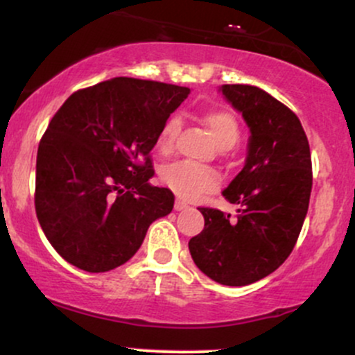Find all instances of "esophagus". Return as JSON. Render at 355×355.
<instances>
[{
  "label": "esophagus",
  "instance_id": "obj_1",
  "mask_svg": "<svg viewBox=\"0 0 355 355\" xmlns=\"http://www.w3.org/2000/svg\"><path fill=\"white\" fill-rule=\"evenodd\" d=\"M175 210H185V209H189V203L187 202H183V200H175Z\"/></svg>",
  "mask_w": 355,
  "mask_h": 355
}]
</instances>
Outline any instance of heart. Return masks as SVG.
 I'll return each instance as SVG.
<instances>
[{
    "label": "heart",
    "mask_w": 355,
    "mask_h": 355,
    "mask_svg": "<svg viewBox=\"0 0 355 355\" xmlns=\"http://www.w3.org/2000/svg\"><path fill=\"white\" fill-rule=\"evenodd\" d=\"M202 121L209 128L210 135L214 137L215 144L220 148L229 150L239 144L240 125L234 113L227 112V110H209L203 113ZM178 132H180L178 118H170L162 126L157 138V146L162 153L172 152ZM160 178L178 197L189 198V200L198 198L203 193H210V191L217 190L220 185V177L214 168L187 164V162H175V164L165 165L160 172Z\"/></svg>",
    "instance_id": "b5f03b06"
}]
</instances>
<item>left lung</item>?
I'll return each instance as SVG.
<instances>
[{
  "label": "left lung",
  "mask_w": 355,
  "mask_h": 355,
  "mask_svg": "<svg viewBox=\"0 0 355 355\" xmlns=\"http://www.w3.org/2000/svg\"><path fill=\"white\" fill-rule=\"evenodd\" d=\"M222 93L252 132L245 166L223 190L240 209L230 218L200 207L205 227L189 248L203 274L240 287L272 274L294 250L311 200L312 160L307 135L291 108L252 85H223Z\"/></svg>",
  "instance_id": "1"
}]
</instances>
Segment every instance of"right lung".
<instances>
[{
	"mask_svg": "<svg viewBox=\"0 0 355 355\" xmlns=\"http://www.w3.org/2000/svg\"><path fill=\"white\" fill-rule=\"evenodd\" d=\"M189 93L120 76L75 92L51 118L36 157L35 210L71 266L92 274L120 267L150 223L172 211V191L150 183V152Z\"/></svg>",
	"mask_w": 355,
	"mask_h": 355,
	"instance_id": "1",
	"label": "right lung"
}]
</instances>
